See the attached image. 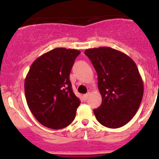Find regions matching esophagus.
<instances>
[{
	"label": "esophagus",
	"instance_id": "34e87169",
	"mask_svg": "<svg viewBox=\"0 0 159 159\" xmlns=\"http://www.w3.org/2000/svg\"><path fill=\"white\" fill-rule=\"evenodd\" d=\"M89 93H87V94H84V95H83L82 98L84 100H87V98H89Z\"/></svg>",
	"mask_w": 159,
	"mask_h": 159
}]
</instances>
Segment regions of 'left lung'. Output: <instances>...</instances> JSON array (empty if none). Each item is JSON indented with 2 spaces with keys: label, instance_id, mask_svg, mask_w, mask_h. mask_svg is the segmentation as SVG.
<instances>
[{
  "label": "left lung",
  "instance_id": "1",
  "mask_svg": "<svg viewBox=\"0 0 159 159\" xmlns=\"http://www.w3.org/2000/svg\"><path fill=\"white\" fill-rule=\"evenodd\" d=\"M98 75L102 104L94 109L97 120L109 128H119L136 114L144 94V84L134 61L125 53L110 47L89 49Z\"/></svg>",
  "mask_w": 159,
  "mask_h": 159
}]
</instances>
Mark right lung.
<instances>
[{
  "mask_svg": "<svg viewBox=\"0 0 159 159\" xmlns=\"http://www.w3.org/2000/svg\"><path fill=\"white\" fill-rule=\"evenodd\" d=\"M80 53L78 50L56 48L31 65L25 94L29 109L42 125L57 130L75 120L81 101L72 90L70 73Z\"/></svg>",
  "mask_w": 159,
  "mask_h": 159,
  "instance_id": "add662e5",
  "label": "right lung"
}]
</instances>
